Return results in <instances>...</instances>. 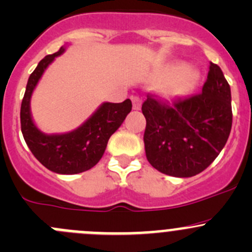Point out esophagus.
Returning <instances> with one entry per match:
<instances>
[{
    "mask_svg": "<svg viewBox=\"0 0 252 252\" xmlns=\"http://www.w3.org/2000/svg\"><path fill=\"white\" fill-rule=\"evenodd\" d=\"M131 101H133V108L135 111H139L141 108V98L139 96H131Z\"/></svg>",
    "mask_w": 252,
    "mask_h": 252,
    "instance_id": "34e87169",
    "label": "esophagus"
}]
</instances>
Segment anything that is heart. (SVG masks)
Here are the masks:
<instances>
[{
    "label": "heart",
    "mask_w": 252,
    "mask_h": 252,
    "mask_svg": "<svg viewBox=\"0 0 252 252\" xmlns=\"http://www.w3.org/2000/svg\"><path fill=\"white\" fill-rule=\"evenodd\" d=\"M177 75L178 77L172 81V84H169L166 90L168 95L175 96V97L189 94L196 86L197 80H199V74L196 70L185 69V65L183 63H173L168 65L164 73V75L168 78L176 77Z\"/></svg>",
    "instance_id": "heart-1"
}]
</instances>
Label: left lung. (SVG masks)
Listing matches in <instances>:
<instances>
[{
    "label": "left lung",
    "instance_id": "8db88e82",
    "mask_svg": "<svg viewBox=\"0 0 252 252\" xmlns=\"http://www.w3.org/2000/svg\"><path fill=\"white\" fill-rule=\"evenodd\" d=\"M232 95L222 69L211 62L201 94L164 102L149 94L142 103L147 161L161 173L188 178L220 155L232 129Z\"/></svg>",
    "mask_w": 252,
    "mask_h": 252
}]
</instances>
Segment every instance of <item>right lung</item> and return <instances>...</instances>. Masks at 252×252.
I'll return each instance as SVG.
<instances>
[{
	"label": "right lung",
	"instance_id": "1",
	"mask_svg": "<svg viewBox=\"0 0 252 252\" xmlns=\"http://www.w3.org/2000/svg\"><path fill=\"white\" fill-rule=\"evenodd\" d=\"M63 52L64 47H61L53 55H47L30 74L20 107V126L28 147L42 166L58 174H77L93 168L100 161L108 139L122 126L133 106L129 98L121 103L105 102L70 133H41L32 119L30 97L47 65Z\"/></svg>",
	"mask_w": 252,
	"mask_h": 252
}]
</instances>
